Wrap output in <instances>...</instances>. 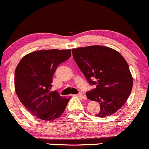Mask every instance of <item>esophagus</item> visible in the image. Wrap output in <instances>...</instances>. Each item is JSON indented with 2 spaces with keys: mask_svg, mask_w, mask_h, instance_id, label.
Instances as JSON below:
<instances>
[{
  "mask_svg": "<svg viewBox=\"0 0 149 149\" xmlns=\"http://www.w3.org/2000/svg\"><path fill=\"white\" fill-rule=\"evenodd\" d=\"M78 96H79V97H80V98L83 99V100H87V97H86V95H85V94L83 93V92H80L79 95H78Z\"/></svg>",
  "mask_w": 149,
  "mask_h": 149,
  "instance_id": "34e87169",
  "label": "esophagus"
}]
</instances>
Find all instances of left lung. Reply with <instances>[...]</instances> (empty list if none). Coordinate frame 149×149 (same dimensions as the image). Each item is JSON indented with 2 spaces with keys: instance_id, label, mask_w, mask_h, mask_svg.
Returning a JSON list of instances; mask_svg holds the SVG:
<instances>
[{
  "instance_id": "1",
  "label": "left lung",
  "mask_w": 149,
  "mask_h": 149,
  "mask_svg": "<svg viewBox=\"0 0 149 149\" xmlns=\"http://www.w3.org/2000/svg\"><path fill=\"white\" fill-rule=\"evenodd\" d=\"M74 60L89 84V100L100 104L97 116L104 118L119 110L130 95L133 79L127 61L118 52L101 45L72 49Z\"/></svg>"
}]
</instances>
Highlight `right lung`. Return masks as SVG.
I'll use <instances>...</instances> for the list:
<instances>
[{"label":"right lung","mask_w":149,"mask_h":149,"mask_svg":"<svg viewBox=\"0 0 149 149\" xmlns=\"http://www.w3.org/2000/svg\"><path fill=\"white\" fill-rule=\"evenodd\" d=\"M71 49H43L24 57L15 73V88L19 100L31 113L43 120L58 118L69 98L51 91L57 66L71 57Z\"/></svg>","instance_id":"1"}]
</instances>
